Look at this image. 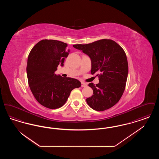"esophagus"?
Masks as SVG:
<instances>
[{
	"instance_id": "34e87169",
	"label": "esophagus",
	"mask_w": 159,
	"mask_h": 159,
	"mask_svg": "<svg viewBox=\"0 0 159 159\" xmlns=\"http://www.w3.org/2000/svg\"><path fill=\"white\" fill-rule=\"evenodd\" d=\"M82 87H86L87 86V84L83 82H82Z\"/></svg>"
}]
</instances>
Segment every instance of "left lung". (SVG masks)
<instances>
[{
  "label": "left lung",
  "mask_w": 159,
  "mask_h": 159,
  "mask_svg": "<svg viewBox=\"0 0 159 159\" xmlns=\"http://www.w3.org/2000/svg\"><path fill=\"white\" fill-rule=\"evenodd\" d=\"M89 56L91 74L99 75V83L89 84L93 93L86 99L89 107L104 111L114 106L125 91L128 75V64L124 50L116 42L102 39L89 44L73 45Z\"/></svg>",
  "instance_id": "left-lung-1"
}]
</instances>
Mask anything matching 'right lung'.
Returning a JSON list of instances; mask_svg holds the SVG:
<instances>
[{
    "mask_svg": "<svg viewBox=\"0 0 159 159\" xmlns=\"http://www.w3.org/2000/svg\"><path fill=\"white\" fill-rule=\"evenodd\" d=\"M67 44L55 40H42L29 53L27 75L31 91L38 102L51 109L64 105L70 92L81 86L80 81L55 74L59 64L63 67L70 49Z\"/></svg>",
    "mask_w": 159,
    "mask_h": 159,
    "instance_id": "obj_1",
    "label": "right lung"
}]
</instances>
